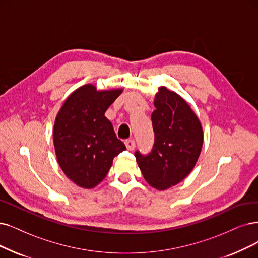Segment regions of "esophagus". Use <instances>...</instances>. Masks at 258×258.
<instances>
[{
	"label": "esophagus",
	"instance_id": "esophagus-1",
	"mask_svg": "<svg viewBox=\"0 0 258 258\" xmlns=\"http://www.w3.org/2000/svg\"><path fill=\"white\" fill-rule=\"evenodd\" d=\"M125 144H126L127 149L130 150V151L135 149V147H136V142L133 141V140H127V141L125 142Z\"/></svg>",
	"mask_w": 258,
	"mask_h": 258
}]
</instances>
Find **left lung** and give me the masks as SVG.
I'll return each instance as SVG.
<instances>
[{"instance_id": "obj_1", "label": "left lung", "mask_w": 258, "mask_h": 258, "mask_svg": "<svg viewBox=\"0 0 258 258\" xmlns=\"http://www.w3.org/2000/svg\"><path fill=\"white\" fill-rule=\"evenodd\" d=\"M153 105V149L146 157L139 151L135 156L150 186L165 190L180 183L194 169L204 136L199 117L176 92L160 87Z\"/></svg>"}]
</instances>
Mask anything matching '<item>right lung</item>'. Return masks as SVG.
<instances>
[{"label": "right lung", "mask_w": 258, "mask_h": 258, "mask_svg": "<svg viewBox=\"0 0 258 258\" xmlns=\"http://www.w3.org/2000/svg\"><path fill=\"white\" fill-rule=\"evenodd\" d=\"M122 91L85 85L72 92L56 116L53 140L57 161L66 176L81 188L98 185L113 159L126 149L105 116Z\"/></svg>", "instance_id": "right-lung-1"}]
</instances>
